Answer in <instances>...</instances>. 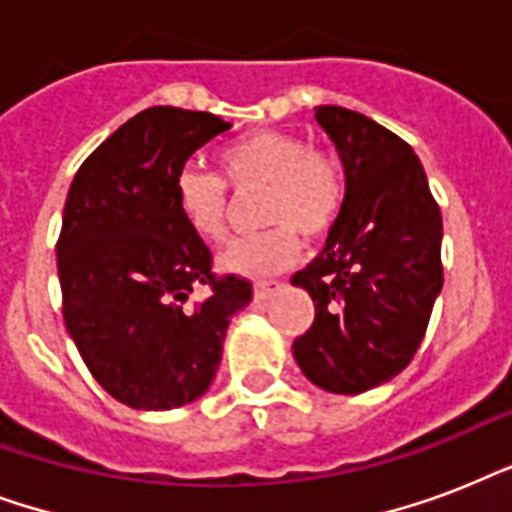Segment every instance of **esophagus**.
<instances>
[{"mask_svg": "<svg viewBox=\"0 0 512 512\" xmlns=\"http://www.w3.org/2000/svg\"><path fill=\"white\" fill-rule=\"evenodd\" d=\"M281 287H284L281 281H260V284H255V300L257 303H265V300H271L273 292H279Z\"/></svg>", "mask_w": 512, "mask_h": 512, "instance_id": "esophagus-1", "label": "esophagus"}]
</instances>
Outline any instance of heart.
Here are the masks:
<instances>
[{
	"instance_id": "heart-1",
	"label": "heart",
	"mask_w": 512,
	"mask_h": 512,
	"mask_svg": "<svg viewBox=\"0 0 512 512\" xmlns=\"http://www.w3.org/2000/svg\"><path fill=\"white\" fill-rule=\"evenodd\" d=\"M225 180L247 191L265 188L260 223L271 225L255 236L233 239L217 265L228 276L268 279L287 271L300 255V233L321 236L335 225L345 201V175L329 154L313 151L300 135L257 130L217 154ZM172 199L193 236L215 244L225 236L228 191L212 172L183 167L172 180Z\"/></svg>"
}]
</instances>
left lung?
Returning a JSON list of instances; mask_svg holds the SVG:
<instances>
[{"instance_id": "left-lung-1", "label": "left lung", "mask_w": 512, "mask_h": 512, "mask_svg": "<svg viewBox=\"0 0 512 512\" xmlns=\"http://www.w3.org/2000/svg\"><path fill=\"white\" fill-rule=\"evenodd\" d=\"M345 172L327 244L292 276L316 319L292 345L297 366L329 393H364L404 372L444 287V223L420 159L369 116L316 108Z\"/></svg>"}]
</instances>
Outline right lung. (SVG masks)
Here are the masks:
<instances>
[{
    "label": "right lung",
    "instance_id": "add662e5",
    "mask_svg": "<svg viewBox=\"0 0 512 512\" xmlns=\"http://www.w3.org/2000/svg\"><path fill=\"white\" fill-rule=\"evenodd\" d=\"M231 130L207 111H140L79 167L58 239L63 319L84 364L116 401L167 412L215 380L228 324L252 284L215 279L207 244L172 199L201 146ZM210 297L187 305L196 286Z\"/></svg>",
    "mask_w": 512,
    "mask_h": 512
}]
</instances>
